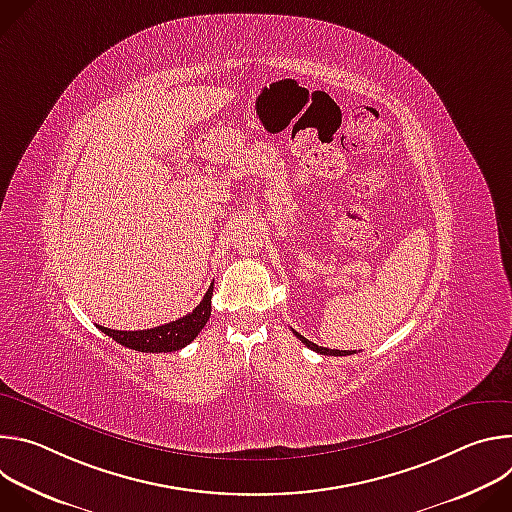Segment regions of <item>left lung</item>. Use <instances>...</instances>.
Listing matches in <instances>:
<instances>
[{
  "label": "left lung",
  "mask_w": 512,
  "mask_h": 512,
  "mask_svg": "<svg viewBox=\"0 0 512 512\" xmlns=\"http://www.w3.org/2000/svg\"><path fill=\"white\" fill-rule=\"evenodd\" d=\"M308 348H312V350H316V352H320V354H326V356H346V354H352L354 350H332V348H324V346H318V344H314V342H310L308 338H304L302 334H298V332H294Z\"/></svg>",
  "instance_id": "obj_1"
}]
</instances>
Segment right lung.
Listing matches in <instances>:
<instances>
[{
  "label": "right lung",
  "instance_id": "add662e5",
  "mask_svg": "<svg viewBox=\"0 0 512 512\" xmlns=\"http://www.w3.org/2000/svg\"><path fill=\"white\" fill-rule=\"evenodd\" d=\"M214 285V283H212ZM212 285L208 287V291L204 294L202 302L186 316L170 322V324H162L156 328H148V330H111L105 326H99L101 332H105L107 336H111L115 342L139 350V352H174L184 348L186 344H190L198 332L206 326L208 318H210V298H212Z\"/></svg>",
  "mask_w": 512,
  "mask_h": 512
}]
</instances>
